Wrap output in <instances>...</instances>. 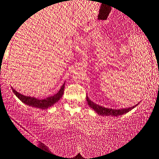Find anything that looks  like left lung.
I'll return each mask as SVG.
<instances>
[{
    "instance_id": "8db88e82",
    "label": "left lung",
    "mask_w": 159,
    "mask_h": 159,
    "mask_svg": "<svg viewBox=\"0 0 159 159\" xmlns=\"http://www.w3.org/2000/svg\"><path fill=\"white\" fill-rule=\"evenodd\" d=\"M86 100H87V102L88 104H89V106H90L95 112H97L98 115L106 116H122L124 115V114L127 113V112H130V110H132L134 108H135L138 106V104H137L136 106L127 108V109H109V108L103 107V106H99V105L96 104V103L93 102L92 101H91V99L88 96H86Z\"/></svg>"
}]
</instances>
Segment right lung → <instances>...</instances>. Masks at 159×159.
I'll list each match as a JSON object with an SVG mask.
<instances>
[{"mask_svg": "<svg viewBox=\"0 0 159 159\" xmlns=\"http://www.w3.org/2000/svg\"><path fill=\"white\" fill-rule=\"evenodd\" d=\"M64 87H65V83H64L62 86H61V89L59 92L55 95H52V96L47 97V98H44V99H39V98H35V97H31V96H26V95H22V94L19 93L17 92L15 89H14L11 87L12 91L15 93V95L23 103L26 104L27 106H32V107L39 108L41 109H47L48 108L51 107L52 106L57 102L62 97L63 94H64Z\"/></svg>", "mask_w": 159, "mask_h": 159, "instance_id": "obj_1", "label": "right lung"}]
</instances>
